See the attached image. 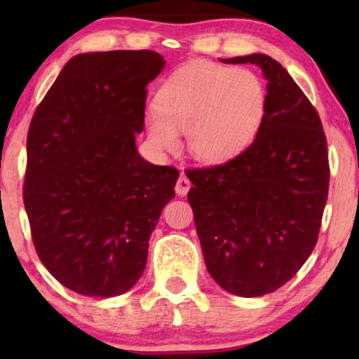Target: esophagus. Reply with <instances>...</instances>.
I'll list each match as a JSON object with an SVG mask.
<instances>
[{"instance_id": "1", "label": "esophagus", "mask_w": 359, "mask_h": 359, "mask_svg": "<svg viewBox=\"0 0 359 359\" xmlns=\"http://www.w3.org/2000/svg\"><path fill=\"white\" fill-rule=\"evenodd\" d=\"M189 188H191V181H189L188 178H186L184 175H181L180 178H178V181H176V186H175L176 194H178V196H184V194H188Z\"/></svg>"}]
</instances>
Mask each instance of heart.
<instances>
[{
    "mask_svg": "<svg viewBox=\"0 0 359 359\" xmlns=\"http://www.w3.org/2000/svg\"><path fill=\"white\" fill-rule=\"evenodd\" d=\"M266 109V91L247 68L189 62L165 78L145 114L150 145L180 149L184 132L189 154L220 163L242 154L257 137Z\"/></svg>",
    "mask_w": 359,
    "mask_h": 359,
    "instance_id": "heart-1",
    "label": "heart"
}]
</instances>
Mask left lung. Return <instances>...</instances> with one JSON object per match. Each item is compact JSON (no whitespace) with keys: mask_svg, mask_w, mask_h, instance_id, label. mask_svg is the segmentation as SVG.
<instances>
[{"mask_svg":"<svg viewBox=\"0 0 359 359\" xmlns=\"http://www.w3.org/2000/svg\"><path fill=\"white\" fill-rule=\"evenodd\" d=\"M253 63L268 80L266 109L248 149L222 165L186 170L205 268L220 287L258 297L284 286L318 238L330 166L320 117L281 63Z\"/></svg>","mask_w":359,"mask_h":359,"instance_id":"left-lung-1","label":"left lung"}]
</instances>
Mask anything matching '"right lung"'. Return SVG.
<instances>
[{
  "instance_id": "right-lung-1",
  "label": "right lung",
  "mask_w": 359,
  "mask_h": 359,
  "mask_svg": "<svg viewBox=\"0 0 359 359\" xmlns=\"http://www.w3.org/2000/svg\"><path fill=\"white\" fill-rule=\"evenodd\" d=\"M163 67L154 50L75 55L29 126L22 198L34 247L83 296L114 297L139 281L175 198L178 170L149 163L135 147L147 85Z\"/></svg>"
}]
</instances>
